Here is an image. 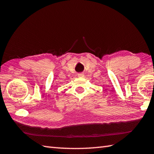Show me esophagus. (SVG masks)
Wrapping results in <instances>:
<instances>
[{
    "label": "esophagus",
    "mask_w": 154,
    "mask_h": 154,
    "mask_svg": "<svg viewBox=\"0 0 154 154\" xmlns=\"http://www.w3.org/2000/svg\"><path fill=\"white\" fill-rule=\"evenodd\" d=\"M84 76V74L82 73H80L78 74V77H83Z\"/></svg>",
    "instance_id": "34e87169"
}]
</instances>
